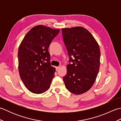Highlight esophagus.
Returning <instances> with one entry per match:
<instances>
[{
    "mask_svg": "<svg viewBox=\"0 0 121 121\" xmlns=\"http://www.w3.org/2000/svg\"><path fill=\"white\" fill-rule=\"evenodd\" d=\"M59 69H60V67H59V66H56V71H58Z\"/></svg>",
    "mask_w": 121,
    "mask_h": 121,
    "instance_id": "obj_1",
    "label": "esophagus"
}]
</instances>
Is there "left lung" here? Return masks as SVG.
Instances as JSON below:
<instances>
[{
	"mask_svg": "<svg viewBox=\"0 0 121 121\" xmlns=\"http://www.w3.org/2000/svg\"><path fill=\"white\" fill-rule=\"evenodd\" d=\"M62 37L69 56L67 73L63 78L66 88L80 95L91 89L100 66L99 46L93 36L82 27L62 29Z\"/></svg>",
	"mask_w": 121,
	"mask_h": 121,
	"instance_id": "obj_1",
	"label": "left lung"
}]
</instances>
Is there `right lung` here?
I'll list each match as a JSON object with an SVG mask.
<instances>
[{
  "instance_id": "obj_1",
  "label": "right lung",
  "mask_w": 121,
  "mask_h": 121,
  "mask_svg": "<svg viewBox=\"0 0 121 121\" xmlns=\"http://www.w3.org/2000/svg\"><path fill=\"white\" fill-rule=\"evenodd\" d=\"M59 32V29L37 25L30 30L19 46L20 78L33 93L42 94L50 88L56 69L51 65L48 48Z\"/></svg>"
}]
</instances>
